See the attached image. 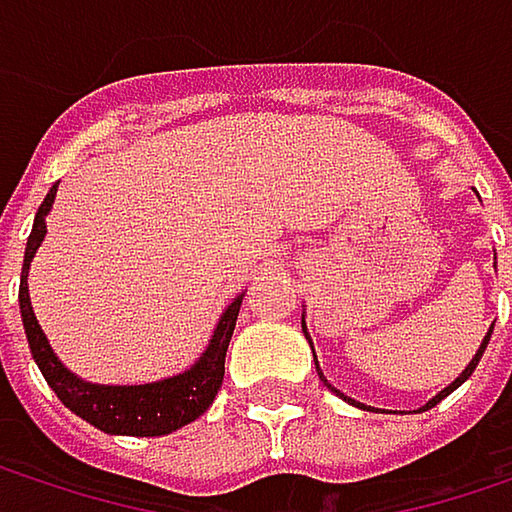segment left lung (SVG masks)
<instances>
[{
  "label": "left lung",
  "mask_w": 512,
  "mask_h": 512,
  "mask_svg": "<svg viewBox=\"0 0 512 512\" xmlns=\"http://www.w3.org/2000/svg\"><path fill=\"white\" fill-rule=\"evenodd\" d=\"M305 338H308V332H305ZM489 338H492V329H489V335L483 338V344H480V350H477V356L471 358V361H468V367H465V370H462L460 376H457V382H451V385H448V388H445L442 394H436V397H433V400H430V403H427L424 409H433V406H436L439 400H445V397H448V394H451L454 388H460L462 382H465V379H468V376L474 373V367H477V361H480V356H483V350H486V344H489ZM308 341H311V338H308ZM317 370H320V367H317ZM320 379H323V373H320ZM323 382H326V379H323ZM326 385H329V382H326ZM329 388H332V385H329ZM332 391H335V388H332ZM338 394H341V391H338ZM424 409H421V412H424Z\"/></svg>",
  "instance_id": "8db88e82"
}]
</instances>
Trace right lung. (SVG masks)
<instances>
[{
	"label": "right lung",
	"instance_id": "1",
	"mask_svg": "<svg viewBox=\"0 0 512 512\" xmlns=\"http://www.w3.org/2000/svg\"><path fill=\"white\" fill-rule=\"evenodd\" d=\"M55 189L44 198V204L38 207L35 216V228L29 234L26 243V257H23V278H20V314H23V326H26V338H29V350L38 361L44 379L50 382V388L58 394V400L76 412L82 421L94 424L103 433H121V436H165L174 433L180 427H186L189 421H195L198 415L207 412V406L216 400L222 379H225V353L237 326V314H240V299H234L225 311V317L216 326V335L207 347V353L198 358L195 367H189L180 376L162 379L154 385H88L82 379H76L58 358L52 356L50 344L35 320L32 302H29V287H26V272L29 263L38 252L44 234H47V222L44 216L50 213Z\"/></svg>",
	"mask_w": 512,
	"mask_h": 512
}]
</instances>
